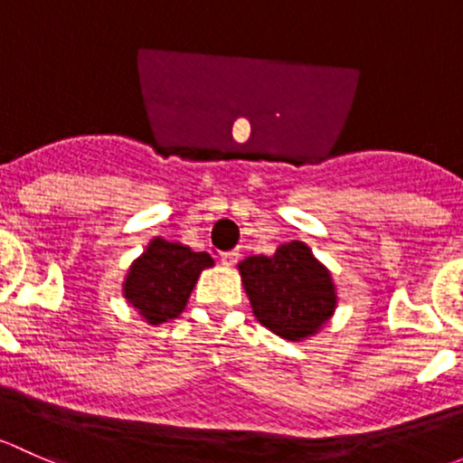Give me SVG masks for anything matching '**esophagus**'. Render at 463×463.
Segmentation results:
<instances>
[{
	"mask_svg": "<svg viewBox=\"0 0 463 463\" xmlns=\"http://www.w3.org/2000/svg\"><path fill=\"white\" fill-rule=\"evenodd\" d=\"M238 259H241V254H238V251H225V254H221V263L225 267L236 265Z\"/></svg>",
	"mask_w": 463,
	"mask_h": 463,
	"instance_id": "obj_1",
	"label": "esophagus"
}]
</instances>
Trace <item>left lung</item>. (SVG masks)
Returning <instances> with one entry per match:
<instances>
[{"label":"left lung","mask_w":463,"mask_h":463,"mask_svg":"<svg viewBox=\"0 0 463 463\" xmlns=\"http://www.w3.org/2000/svg\"><path fill=\"white\" fill-rule=\"evenodd\" d=\"M238 274L256 321L285 341L317 336L335 317L338 297L332 271L303 241L283 242L271 256H247L238 263Z\"/></svg>","instance_id":"obj_1"}]
</instances>
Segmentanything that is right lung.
Here are the masks:
<instances>
[{"mask_svg": "<svg viewBox=\"0 0 463 463\" xmlns=\"http://www.w3.org/2000/svg\"><path fill=\"white\" fill-rule=\"evenodd\" d=\"M209 267L213 259L207 251L156 236L128 265L122 297L149 326L174 321L187 307L200 274Z\"/></svg>", "mask_w": 463, "mask_h": 463, "instance_id": "add662e5", "label": "right lung"}]
</instances>
